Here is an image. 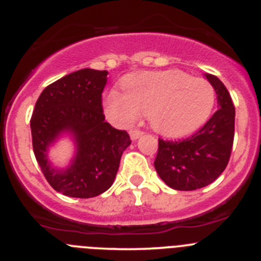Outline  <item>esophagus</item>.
Wrapping results in <instances>:
<instances>
[{
    "instance_id": "obj_1",
    "label": "esophagus",
    "mask_w": 261,
    "mask_h": 261,
    "mask_svg": "<svg viewBox=\"0 0 261 261\" xmlns=\"http://www.w3.org/2000/svg\"><path fill=\"white\" fill-rule=\"evenodd\" d=\"M143 131H141V130H136V128H135V130H131L130 131V138H131V140H136V139H139V138H140V136L141 135H143Z\"/></svg>"
}]
</instances>
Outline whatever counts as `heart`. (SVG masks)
Returning <instances> with one entry per match:
<instances>
[{
  "label": "heart",
  "mask_w": 261,
  "mask_h": 261,
  "mask_svg": "<svg viewBox=\"0 0 261 261\" xmlns=\"http://www.w3.org/2000/svg\"><path fill=\"white\" fill-rule=\"evenodd\" d=\"M123 92L106 95L108 115L130 125L140 113L166 136H184L198 130L213 110L216 94L208 82L181 71L141 72L123 80Z\"/></svg>",
  "instance_id": "1"
}]
</instances>
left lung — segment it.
Returning a JSON list of instances; mask_svg holds the SVG:
<instances>
[{"label": "left lung", "instance_id": "obj_1", "mask_svg": "<svg viewBox=\"0 0 261 261\" xmlns=\"http://www.w3.org/2000/svg\"><path fill=\"white\" fill-rule=\"evenodd\" d=\"M217 94L218 110L194 135L182 140L159 139L154 167L164 184L179 191L201 189L226 169L234 138V106L217 76L205 75Z\"/></svg>", "mask_w": 261, "mask_h": 261}]
</instances>
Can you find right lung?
Wrapping results in <instances>:
<instances>
[{
    "mask_svg": "<svg viewBox=\"0 0 261 261\" xmlns=\"http://www.w3.org/2000/svg\"><path fill=\"white\" fill-rule=\"evenodd\" d=\"M108 71L83 69L48 85L35 103L30 128L33 150L48 184L71 198H94L112 186L123 150L131 144L125 130L105 121L102 93ZM63 132L77 145L72 164L55 169L49 146Z\"/></svg>",
    "mask_w": 261,
    "mask_h": 261,
    "instance_id": "obj_1",
    "label": "right lung"
}]
</instances>
